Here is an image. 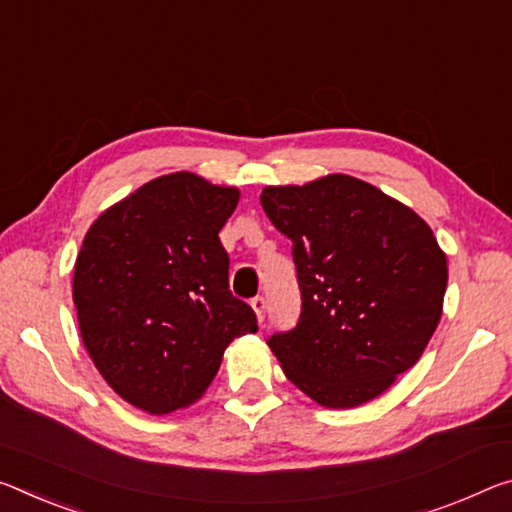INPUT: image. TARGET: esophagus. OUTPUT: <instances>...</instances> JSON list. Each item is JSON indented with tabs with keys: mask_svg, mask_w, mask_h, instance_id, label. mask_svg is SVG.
<instances>
[{
	"mask_svg": "<svg viewBox=\"0 0 512 512\" xmlns=\"http://www.w3.org/2000/svg\"><path fill=\"white\" fill-rule=\"evenodd\" d=\"M250 305H253V310L257 314V321H264V314H266V298L264 296H255L250 300Z\"/></svg>",
	"mask_w": 512,
	"mask_h": 512,
	"instance_id": "obj_1",
	"label": "esophagus"
}]
</instances>
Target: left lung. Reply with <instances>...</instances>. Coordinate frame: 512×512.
<instances>
[{
    "label": "left lung",
    "instance_id": "8db88e82",
    "mask_svg": "<svg viewBox=\"0 0 512 512\" xmlns=\"http://www.w3.org/2000/svg\"><path fill=\"white\" fill-rule=\"evenodd\" d=\"M262 207L291 239L296 328L269 346L285 376L326 408H355L415 367L440 323L446 255L403 202L351 175L266 186Z\"/></svg>",
    "mask_w": 512,
    "mask_h": 512
}]
</instances>
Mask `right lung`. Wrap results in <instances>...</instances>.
<instances>
[{"mask_svg": "<svg viewBox=\"0 0 512 512\" xmlns=\"http://www.w3.org/2000/svg\"><path fill=\"white\" fill-rule=\"evenodd\" d=\"M237 202L234 186L170 173L100 214L81 243V339L113 392L150 415L198 401L227 344L257 332L253 307L227 285L218 239Z\"/></svg>", "mask_w": 512, "mask_h": 512, "instance_id": "1", "label": "right lung"}]
</instances>
